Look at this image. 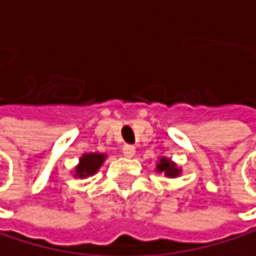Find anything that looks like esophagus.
Segmentation results:
<instances>
[{
	"instance_id": "obj_1",
	"label": "esophagus",
	"mask_w": 256,
	"mask_h": 256,
	"mask_svg": "<svg viewBox=\"0 0 256 256\" xmlns=\"http://www.w3.org/2000/svg\"><path fill=\"white\" fill-rule=\"evenodd\" d=\"M122 153H124L125 158H132V156L136 154V147H134V145H124Z\"/></svg>"
}]
</instances>
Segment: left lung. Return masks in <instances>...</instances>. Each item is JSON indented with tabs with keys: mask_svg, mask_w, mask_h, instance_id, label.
<instances>
[{
	"mask_svg": "<svg viewBox=\"0 0 256 256\" xmlns=\"http://www.w3.org/2000/svg\"><path fill=\"white\" fill-rule=\"evenodd\" d=\"M156 172L164 174L167 178H176L182 175V167H178L170 158H167V156H161V158L156 161Z\"/></svg>",
	"mask_w": 256,
	"mask_h": 256,
	"instance_id": "obj_1",
	"label": "left lung"
}]
</instances>
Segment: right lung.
Listing matches in <instances>:
<instances>
[{
	"label": "right lung",
	"mask_w": 256,
	"mask_h": 256,
	"mask_svg": "<svg viewBox=\"0 0 256 256\" xmlns=\"http://www.w3.org/2000/svg\"><path fill=\"white\" fill-rule=\"evenodd\" d=\"M108 154L106 153H82L81 158L78 161V164L73 167V176L74 178H87V176H92L95 175L100 167L103 166V162L106 161Z\"/></svg>",
	"instance_id": "right-lung-1"
}]
</instances>
